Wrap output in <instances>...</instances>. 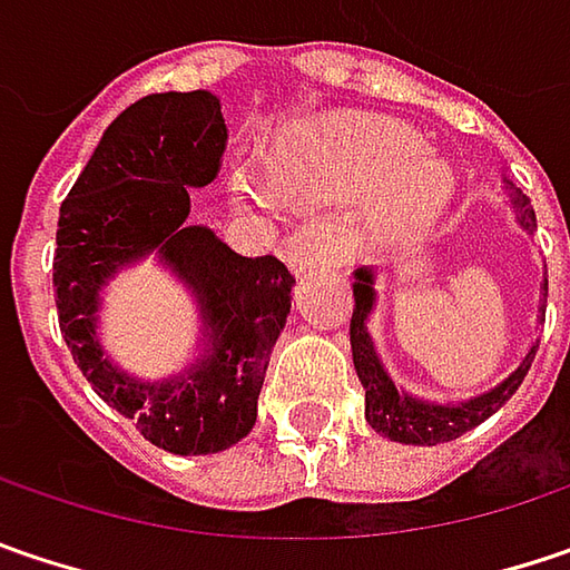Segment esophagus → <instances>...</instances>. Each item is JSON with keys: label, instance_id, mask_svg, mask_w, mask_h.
Listing matches in <instances>:
<instances>
[{"label": "esophagus", "instance_id": "34e87169", "mask_svg": "<svg viewBox=\"0 0 570 570\" xmlns=\"http://www.w3.org/2000/svg\"><path fill=\"white\" fill-rule=\"evenodd\" d=\"M284 261L289 264L293 274H306L316 264H332L338 261L335 252V235L328 222H309L303 228H296L284 242Z\"/></svg>", "mask_w": 570, "mask_h": 570}]
</instances>
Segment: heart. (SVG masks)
I'll use <instances>...</instances> for the list:
<instances>
[{"instance_id":"b5f03b06","label":"heart","mask_w":570,"mask_h":570,"mask_svg":"<svg viewBox=\"0 0 570 570\" xmlns=\"http://www.w3.org/2000/svg\"><path fill=\"white\" fill-rule=\"evenodd\" d=\"M277 185L299 203L371 199L367 235L393 242L439 216L454 193L445 160L425 157V141L390 121L348 118L318 128L274 160ZM235 193L254 206H277L281 190L252 164L235 167Z\"/></svg>"}]
</instances>
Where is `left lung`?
I'll use <instances>...</instances> for the list:
<instances>
[{"label":"left lung","instance_id":"left-lung-1","mask_svg":"<svg viewBox=\"0 0 570 570\" xmlns=\"http://www.w3.org/2000/svg\"><path fill=\"white\" fill-rule=\"evenodd\" d=\"M507 193L517 213V225L532 235L535 232V213L529 206V199L519 193L510 180ZM354 313H352V357L357 381L364 386V419L371 422L374 432H381L390 442H403V445H439V442H452L458 435L471 432L474 425H481L490 419L522 384V377L529 374V364L535 357V345L525 352L517 367L478 396L468 400H452V403H439V400H422L406 393L403 386L386 374L384 361L374 348V338L367 332V318L377 306V267H357L354 271ZM546 296H549V281H542V303L539 313L546 316Z\"/></svg>","mask_w":570,"mask_h":570}]
</instances>
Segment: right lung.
I'll return each mask as SVG.
<instances>
[{"mask_svg": "<svg viewBox=\"0 0 570 570\" xmlns=\"http://www.w3.org/2000/svg\"><path fill=\"white\" fill-rule=\"evenodd\" d=\"M228 141L209 89L151 92L102 131L57 218L53 296L63 342L92 390L170 454H216L254 429L293 277L274 254L242 257L209 225H189V189L216 180ZM145 256L197 299L200 342L180 372L145 382L98 338L101 289Z\"/></svg>", "mask_w": 570, "mask_h": 570, "instance_id": "obj_1", "label": "right lung"}]
</instances>
